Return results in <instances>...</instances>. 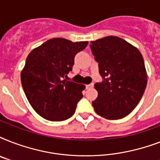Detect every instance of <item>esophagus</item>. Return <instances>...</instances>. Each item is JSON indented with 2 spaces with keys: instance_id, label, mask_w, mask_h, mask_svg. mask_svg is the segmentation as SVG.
Here are the masks:
<instances>
[{
  "instance_id": "esophagus-1",
  "label": "esophagus",
  "mask_w": 160,
  "mask_h": 160,
  "mask_svg": "<svg viewBox=\"0 0 160 160\" xmlns=\"http://www.w3.org/2000/svg\"><path fill=\"white\" fill-rule=\"evenodd\" d=\"M93 86H94V84H93V83H90V84L86 85L85 87H86V89H90V88H92Z\"/></svg>"
}]
</instances>
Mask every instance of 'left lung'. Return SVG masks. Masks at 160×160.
I'll return each mask as SVG.
<instances>
[{"label": "left lung", "mask_w": 160, "mask_h": 160, "mask_svg": "<svg viewBox=\"0 0 160 160\" xmlns=\"http://www.w3.org/2000/svg\"><path fill=\"white\" fill-rule=\"evenodd\" d=\"M102 81L95 84V112L107 119H122L137 106L147 85L143 56L139 50L117 36L90 42Z\"/></svg>", "instance_id": "1"}]
</instances>
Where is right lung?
<instances>
[{"label":"right lung","instance_id":"add662e5","mask_svg":"<svg viewBox=\"0 0 160 160\" xmlns=\"http://www.w3.org/2000/svg\"><path fill=\"white\" fill-rule=\"evenodd\" d=\"M88 41L53 38L34 49L21 72L24 92L35 111L44 119L62 121L75 114L85 86L66 80L76 54Z\"/></svg>","mask_w":160,"mask_h":160}]
</instances>
